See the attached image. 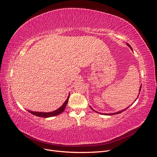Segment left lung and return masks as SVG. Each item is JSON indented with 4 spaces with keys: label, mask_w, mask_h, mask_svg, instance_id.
<instances>
[{
    "label": "left lung",
    "mask_w": 157,
    "mask_h": 157,
    "mask_svg": "<svg viewBox=\"0 0 157 157\" xmlns=\"http://www.w3.org/2000/svg\"><path fill=\"white\" fill-rule=\"evenodd\" d=\"M127 45L132 50V47L130 46V45L129 44H127ZM141 86H140V90H139V94H138V97H139V95H140V91H141ZM138 97H137V98H138ZM137 98H136V100H137ZM136 100H135V101ZM132 105V104H131ZM90 108L93 110V111H95V112H97V113H99V112H97V111H95V110H94L93 109H92L91 108V107H90ZM128 108H129V107H128L126 109H124V110H122L121 111H119V112H116V113H105V114H103V113H101V114H103V115H107V116H111V115H114V114H118V113H121V112H122L123 111H124L125 110H126Z\"/></svg>",
    "instance_id": "8db88e82"
}]
</instances>
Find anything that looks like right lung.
<instances>
[{
  "instance_id": "1",
  "label": "right lung",
  "mask_w": 157,
  "mask_h": 157,
  "mask_svg": "<svg viewBox=\"0 0 157 157\" xmlns=\"http://www.w3.org/2000/svg\"><path fill=\"white\" fill-rule=\"evenodd\" d=\"M70 96V94H69L68 97L66 99V100L65 101V102L62 104V105L59 107L58 109L52 111V112H33V111H31V110H28L29 113H31V114H33L34 116H38V117H45V118H48V117H54L56 116H57V115L61 113L62 112H64V110L66 109V107L67 105V104L68 103V100H69V98Z\"/></svg>"
}]
</instances>
